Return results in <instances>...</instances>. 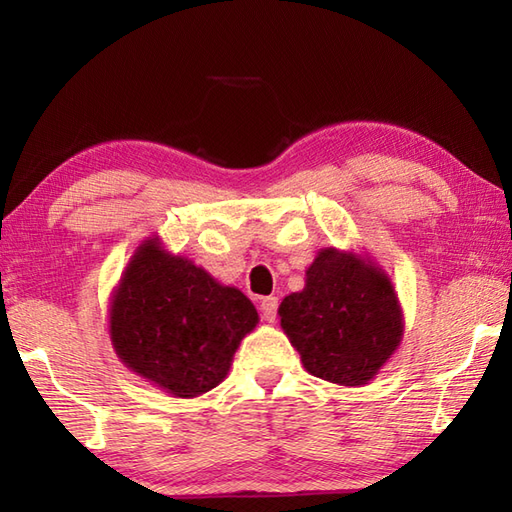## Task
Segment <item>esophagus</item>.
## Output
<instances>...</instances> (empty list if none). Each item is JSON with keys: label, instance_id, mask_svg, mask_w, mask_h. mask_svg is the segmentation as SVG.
<instances>
[{"label": "esophagus", "instance_id": "1", "mask_svg": "<svg viewBox=\"0 0 512 512\" xmlns=\"http://www.w3.org/2000/svg\"><path fill=\"white\" fill-rule=\"evenodd\" d=\"M277 308H279L277 297H264L262 301H259V310H262V317L268 323H273L277 319Z\"/></svg>", "mask_w": 512, "mask_h": 512}]
</instances>
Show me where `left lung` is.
Masks as SVG:
<instances>
[{"mask_svg":"<svg viewBox=\"0 0 512 512\" xmlns=\"http://www.w3.org/2000/svg\"><path fill=\"white\" fill-rule=\"evenodd\" d=\"M277 314L303 367L343 387L367 385L405 334L389 275L354 250L321 248L306 286L281 301Z\"/></svg>","mask_w":512,"mask_h":512,"instance_id":"1","label":"left lung"}]
</instances>
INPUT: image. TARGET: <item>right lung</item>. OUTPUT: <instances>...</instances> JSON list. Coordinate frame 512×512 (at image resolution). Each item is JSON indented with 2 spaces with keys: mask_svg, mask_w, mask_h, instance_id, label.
Listing matches in <instances>:
<instances>
[{
  "mask_svg": "<svg viewBox=\"0 0 512 512\" xmlns=\"http://www.w3.org/2000/svg\"><path fill=\"white\" fill-rule=\"evenodd\" d=\"M259 314L160 237L136 248L110 299V339L121 363L173 398H195L226 378Z\"/></svg>",
  "mask_w": 512,
  "mask_h": 512,
  "instance_id": "obj_1",
  "label": "right lung"
}]
</instances>
